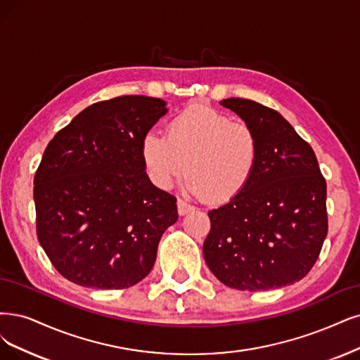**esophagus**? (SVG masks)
I'll use <instances>...</instances> for the list:
<instances>
[{
  "instance_id": "34e87169",
  "label": "esophagus",
  "mask_w": 360,
  "mask_h": 360,
  "mask_svg": "<svg viewBox=\"0 0 360 360\" xmlns=\"http://www.w3.org/2000/svg\"><path fill=\"white\" fill-rule=\"evenodd\" d=\"M194 209V206L193 205H190V203H187L185 200H182V198H179L178 200V214L179 215H187L190 210H193Z\"/></svg>"
}]
</instances>
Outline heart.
Instances as JSON below:
<instances>
[{
    "mask_svg": "<svg viewBox=\"0 0 360 360\" xmlns=\"http://www.w3.org/2000/svg\"><path fill=\"white\" fill-rule=\"evenodd\" d=\"M141 154L155 187L169 188L188 170L187 191L219 203L245 190L258 165L259 139L250 124L193 105L173 117L167 135L146 133Z\"/></svg>",
    "mask_w": 360,
    "mask_h": 360,
    "instance_id": "obj_1",
    "label": "heart"
}]
</instances>
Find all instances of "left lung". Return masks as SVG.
Wrapping results in <instances>:
<instances>
[{
	"mask_svg": "<svg viewBox=\"0 0 360 360\" xmlns=\"http://www.w3.org/2000/svg\"><path fill=\"white\" fill-rule=\"evenodd\" d=\"M257 131L259 158L242 193L209 210L205 261L240 290L288 286L309 274L328 234L326 181L316 154L277 111L255 101L221 102Z\"/></svg>",
	"mask_w": 360,
	"mask_h": 360,
	"instance_id": "8db88e82",
	"label": "left lung"
}]
</instances>
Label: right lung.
I'll return each instance as SVG.
<instances>
[{"instance_id": "1", "label": "right lung", "mask_w": 360, "mask_h": 360, "mask_svg": "<svg viewBox=\"0 0 360 360\" xmlns=\"http://www.w3.org/2000/svg\"><path fill=\"white\" fill-rule=\"evenodd\" d=\"M167 112L150 96L96 102L60 129L34 178L37 236L72 283L124 289L148 276L176 197L151 184L142 139Z\"/></svg>"}]
</instances>
